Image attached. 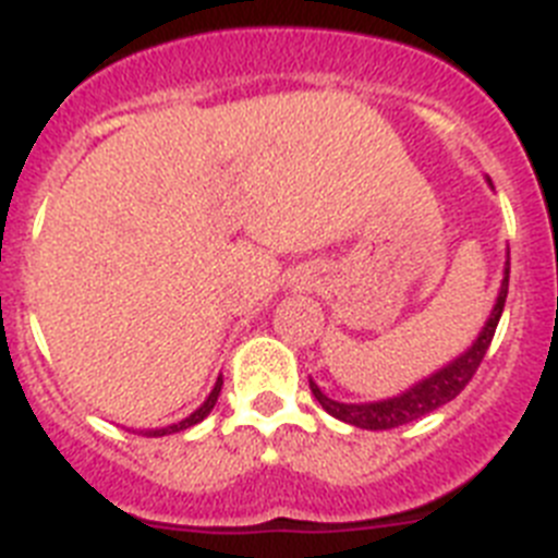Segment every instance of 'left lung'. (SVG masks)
<instances>
[{"label":"left lung","instance_id":"8db88e82","mask_svg":"<svg viewBox=\"0 0 558 558\" xmlns=\"http://www.w3.org/2000/svg\"><path fill=\"white\" fill-rule=\"evenodd\" d=\"M506 295H509V263H506V270H502V284L500 293H497V302L492 307L489 322L483 324L481 335L463 354H458L452 363H447L445 368H438L436 374L425 377L422 383H416L413 388H408L405 393L391 399H379V402H363V405H347V402H335L329 399L322 388L315 386L310 379V391L313 397L322 402L324 411L329 416L347 422V425L363 427V430H391V427H402L408 422H416V418L427 416L436 408L447 405L463 388L470 386V379L475 377L477 366L486 357V349H489L492 338H495V329L500 324L502 307H506Z\"/></svg>","mask_w":558,"mask_h":558}]
</instances>
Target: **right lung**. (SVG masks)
<instances>
[{"instance_id":"obj_1","label":"right lung","mask_w":558,"mask_h":558,"mask_svg":"<svg viewBox=\"0 0 558 558\" xmlns=\"http://www.w3.org/2000/svg\"><path fill=\"white\" fill-rule=\"evenodd\" d=\"M220 386H223V377H218V383H215V388H211V393H209V397H206L204 405H201L195 413H190V416H186V418H181L179 425H167V427H159V430H140V433H142V436L156 438V436H170V433H181V430H186V427L198 425V422H204V418L209 416V411H211V408H215V402H218Z\"/></svg>"}]
</instances>
